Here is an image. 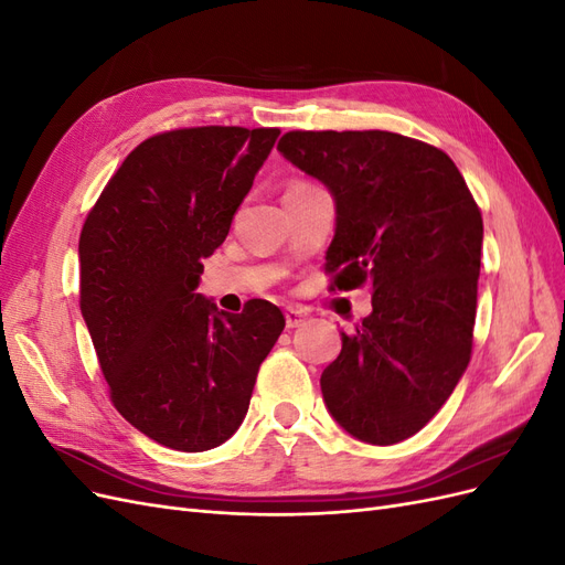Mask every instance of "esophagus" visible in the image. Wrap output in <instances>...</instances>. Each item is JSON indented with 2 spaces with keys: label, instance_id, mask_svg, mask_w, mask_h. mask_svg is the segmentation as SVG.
<instances>
[{
  "label": "esophagus",
  "instance_id": "1",
  "mask_svg": "<svg viewBox=\"0 0 565 565\" xmlns=\"http://www.w3.org/2000/svg\"><path fill=\"white\" fill-rule=\"evenodd\" d=\"M303 322H306V313L301 309H287L285 311V324L289 330L299 328V324H303Z\"/></svg>",
  "mask_w": 565,
  "mask_h": 565
}]
</instances>
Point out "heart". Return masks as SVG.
Returning <instances> with one entry per match:
<instances>
[{"mask_svg": "<svg viewBox=\"0 0 565 565\" xmlns=\"http://www.w3.org/2000/svg\"><path fill=\"white\" fill-rule=\"evenodd\" d=\"M309 185H313V183H306V181H295L292 185L287 188V191H297V188H309Z\"/></svg>", "mask_w": 565, "mask_h": 565, "instance_id": "obj_1", "label": "heart"}]
</instances>
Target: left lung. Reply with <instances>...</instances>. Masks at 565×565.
I'll list each match as a JSON object with an SVG mask.
<instances>
[{"instance_id": "left-lung-1", "label": "left lung", "mask_w": 565, "mask_h": 565, "mask_svg": "<svg viewBox=\"0 0 565 565\" xmlns=\"http://www.w3.org/2000/svg\"><path fill=\"white\" fill-rule=\"evenodd\" d=\"M278 150L330 188V289L370 285L372 313L322 370L324 405L372 446L415 436L465 374L483 218L446 152L393 131H287Z\"/></svg>"}]
</instances>
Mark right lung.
<instances>
[{
    "label": "right lung",
    "instance_id": "obj_1",
    "mask_svg": "<svg viewBox=\"0 0 565 565\" xmlns=\"http://www.w3.org/2000/svg\"><path fill=\"white\" fill-rule=\"evenodd\" d=\"M280 129L191 127L136 146L79 235V309L110 401L164 448L202 452L243 424L285 316L198 295L202 259L226 241Z\"/></svg>",
    "mask_w": 565,
    "mask_h": 565
}]
</instances>
